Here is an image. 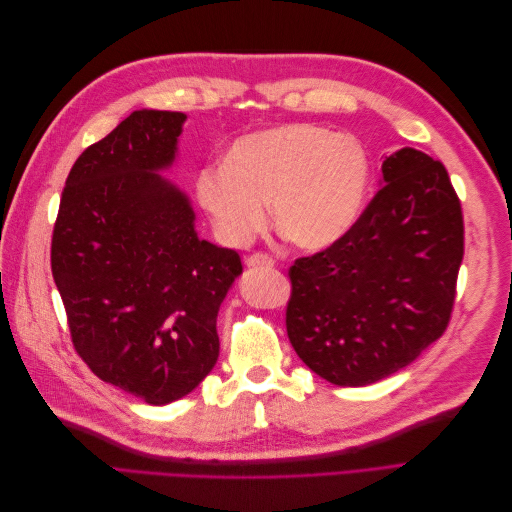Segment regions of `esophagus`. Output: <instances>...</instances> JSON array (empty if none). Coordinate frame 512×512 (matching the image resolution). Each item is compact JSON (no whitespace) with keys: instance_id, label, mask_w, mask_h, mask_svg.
I'll use <instances>...</instances> for the list:
<instances>
[{"instance_id":"esophagus-1","label":"esophagus","mask_w":512,"mask_h":512,"mask_svg":"<svg viewBox=\"0 0 512 512\" xmlns=\"http://www.w3.org/2000/svg\"><path fill=\"white\" fill-rule=\"evenodd\" d=\"M245 265L247 269H271L273 260L267 254H252L245 258Z\"/></svg>"}]
</instances>
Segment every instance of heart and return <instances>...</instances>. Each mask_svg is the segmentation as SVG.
<instances>
[{"label":"heart","mask_w":512,"mask_h":512,"mask_svg":"<svg viewBox=\"0 0 512 512\" xmlns=\"http://www.w3.org/2000/svg\"><path fill=\"white\" fill-rule=\"evenodd\" d=\"M371 162L352 134L314 123H282L239 136L224 164L205 166L196 196L218 239L245 247L267 224L307 252L348 235L365 205Z\"/></svg>","instance_id":"heart-1"}]
</instances>
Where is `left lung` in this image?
Returning <instances> with one entry per match:
<instances>
[{
  "instance_id": "left-lung-1",
  "label": "left lung",
  "mask_w": 512,
  "mask_h": 512,
  "mask_svg": "<svg viewBox=\"0 0 512 512\" xmlns=\"http://www.w3.org/2000/svg\"><path fill=\"white\" fill-rule=\"evenodd\" d=\"M461 258V205L446 168L397 149L348 235L290 267L294 352L337 386L395 374L444 333Z\"/></svg>"
}]
</instances>
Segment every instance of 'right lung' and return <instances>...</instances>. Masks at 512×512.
<instances>
[{"label":"right lung","mask_w":512,"mask_h":512,"mask_svg":"<svg viewBox=\"0 0 512 512\" xmlns=\"http://www.w3.org/2000/svg\"><path fill=\"white\" fill-rule=\"evenodd\" d=\"M185 113L141 108L87 147L66 179L53 280L94 374L149 406L190 395L220 356V305L243 273L200 239L177 164Z\"/></svg>","instance_id":"right-lung-1"}]
</instances>
